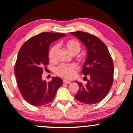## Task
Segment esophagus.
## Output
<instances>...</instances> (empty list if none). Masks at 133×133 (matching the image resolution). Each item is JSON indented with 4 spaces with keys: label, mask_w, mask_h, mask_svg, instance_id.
<instances>
[{
    "label": "esophagus",
    "mask_w": 133,
    "mask_h": 133,
    "mask_svg": "<svg viewBox=\"0 0 133 133\" xmlns=\"http://www.w3.org/2000/svg\"><path fill=\"white\" fill-rule=\"evenodd\" d=\"M63 83H66V84H70L71 83V82L70 81H68V80H63Z\"/></svg>",
    "instance_id": "1"
}]
</instances>
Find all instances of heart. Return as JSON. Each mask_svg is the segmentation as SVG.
Returning <instances> with one entry per match:
<instances>
[{
	"label": "heart",
	"instance_id": "heart-1",
	"mask_svg": "<svg viewBox=\"0 0 133 133\" xmlns=\"http://www.w3.org/2000/svg\"><path fill=\"white\" fill-rule=\"evenodd\" d=\"M65 47L68 50L70 54L72 55H77L79 54L82 49V46L78 41L76 40H70L65 43ZM58 50V45H55L48 52V58L51 61L55 60L56 55ZM76 66L75 64H65L62 63L59 65L55 69V73L60 77L66 79H70L75 75V70Z\"/></svg>",
	"mask_w": 133,
	"mask_h": 133
}]
</instances>
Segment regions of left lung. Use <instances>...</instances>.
<instances>
[{"label": "left lung", "instance_id": "8db88e82", "mask_svg": "<svg viewBox=\"0 0 133 133\" xmlns=\"http://www.w3.org/2000/svg\"><path fill=\"white\" fill-rule=\"evenodd\" d=\"M70 34L87 47V57L82 71L84 75L90 77L85 85L77 83L79 90L75 97L83 103H98L107 96L113 85L114 64L112 58L106 45L96 36L81 31Z\"/></svg>", "mask_w": 133, "mask_h": 133}]
</instances>
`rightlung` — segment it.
Masks as SVG:
<instances>
[{
    "instance_id": "add662e5",
    "label": "right lung",
    "mask_w": 133,
    "mask_h": 133,
    "mask_svg": "<svg viewBox=\"0 0 133 133\" xmlns=\"http://www.w3.org/2000/svg\"><path fill=\"white\" fill-rule=\"evenodd\" d=\"M65 36L62 33H41L25 42L18 51L14 68L17 84L23 99L32 105L49 103L63 85L57 76L50 82L43 80L42 73L48 64L50 44Z\"/></svg>"
}]
</instances>
